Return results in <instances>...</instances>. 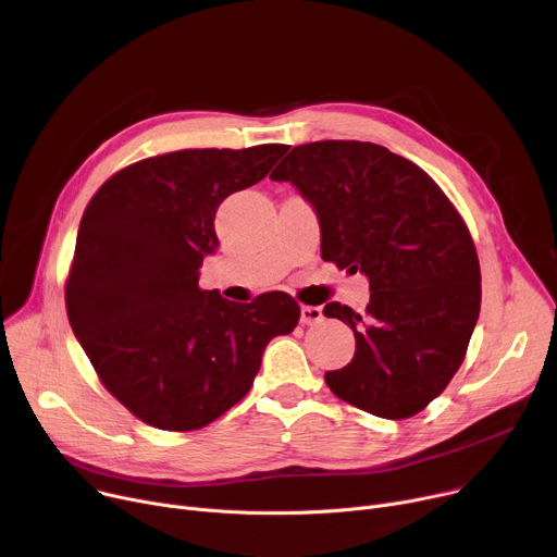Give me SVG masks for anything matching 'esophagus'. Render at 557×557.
Segmentation results:
<instances>
[{
  "label": "esophagus",
  "mask_w": 557,
  "mask_h": 557,
  "mask_svg": "<svg viewBox=\"0 0 557 557\" xmlns=\"http://www.w3.org/2000/svg\"><path fill=\"white\" fill-rule=\"evenodd\" d=\"M322 320H324L322 306H301L299 308V322L301 324L310 326V324H317V322H322Z\"/></svg>",
  "instance_id": "34e87169"
}]
</instances>
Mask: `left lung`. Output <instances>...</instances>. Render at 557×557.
Returning a JSON list of instances; mask_svg holds the SVG:
<instances>
[{"label": "left lung", "instance_id": "8db88e82", "mask_svg": "<svg viewBox=\"0 0 557 557\" xmlns=\"http://www.w3.org/2000/svg\"><path fill=\"white\" fill-rule=\"evenodd\" d=\"M271 178L314 209L322 258L370 284L366 312L324 308L355 333V357L326 372L329 387L381 419L421 412L460 368L481 312L462 218L423 170L374 143L297 145Z\"/></svg>", "mask_w": 557, "mask_h": 557}]
</instances>
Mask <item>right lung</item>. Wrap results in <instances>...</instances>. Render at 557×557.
<instances>
[{
    "label": "right lung",
    "instance_id": "add662e5",
    "mask_svg": "<svg viewBox=\"0 0 557 557\" xmlns=\"http://www.w3.org/2000/svg\"><path fill=\"white\" fill-rule=\"evenodd\" d=\"M286 145L183 149L134 163L90 200L65 308L103 385L140 421L200 430L251 389L269 342L299 322L280 290L235 304L200 290L220 202L260 183Z\"/></svg>",
    "mask_w": 557,
    "mask_h": 557
}]
</instances>
